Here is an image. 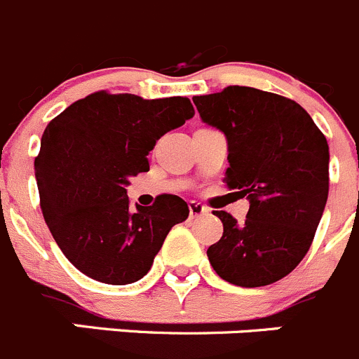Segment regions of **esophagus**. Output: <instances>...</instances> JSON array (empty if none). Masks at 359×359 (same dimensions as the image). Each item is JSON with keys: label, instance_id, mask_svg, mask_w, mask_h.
Segmentation results:
<instances>
[{"label": "esophagus", "instance_id": "34e87169", "mask_svg": "<svg viewBox=\"0 0 359 359\" xmlns=\"http://www.w3.org/2000/svg\"><path fill=\"white\" fill-rule=\"evenodd\" d=\"M189 212H190V219H194V217H201L205 215V213H208V208H205V206L199 205V203L192 201L189 205Z\"/></svg>", "mask_w": 359, "mask_h": 359}]
</instances>
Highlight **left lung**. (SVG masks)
Returning a JSON list of instances; mask_svg holds the SVG:
<instances>
[{"label": "left lung", "instance_id": "obj_1", "mask_svg": "<svg viewBox=\"0 0 359 359\" xmlns=\"http://www.w3.org/2000/svg\"><path fill=\"white\" fill-rule=\"evenodd\" d=\"M201 119L226 135L224 182L248 196L242 224L213 212L224 226L206 255L231 285L265 287L306 256L330 192V146L301 104L252 87L231 85L196 96Z\"/></svg>", "mask_w": 359, "mask_h": 359}]
</instances>
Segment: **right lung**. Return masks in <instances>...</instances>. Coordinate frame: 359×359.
Returning <instances> with one entry per match:
<instances>
[{"label": "right lung", "instance_id": "obj_1", "mask_svg": "<svg viewBox=\"0 0 359 359\" xmlns=\"http://www.w3.org/2000/svg\"><path fill=\"white\" fill-rule=\"evenodd\" d=\"M190 117L189 97L100 90L46 126L35 158L42 215L65 258L85 276L107 285L139 281L170 228L189 217L187 203L172 194L131 212L126 187L131 176L149 170L156 140Z\"/></svg>", "mask_w": 359, "mask_h": 359}]
</instances>
